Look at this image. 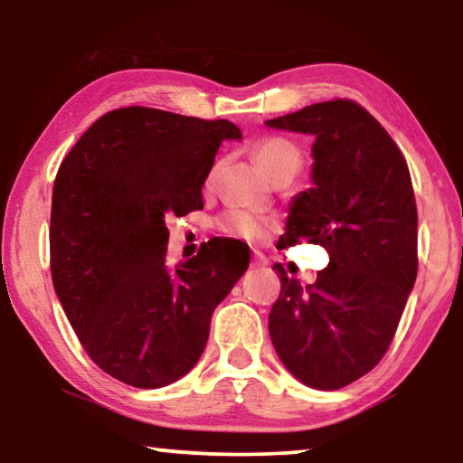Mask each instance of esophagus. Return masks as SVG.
<instances>
[{
	"label": "esophagus",
	"mask_w": 463,
	"mask_h": 463,
	"mask_svg": "<svg viewBox=\"0 0 463 463\" xmlns=\"http://www.w3.org/2000/svg\"><path fill=\"white\" fill-rule=\"evenodd\" d=\"M250 265H253V268H265V265H268V260H265V255L260 253V250H255L253 261H250Z\"/></svg>",
	"instance_id": "1"
}]
</instances>
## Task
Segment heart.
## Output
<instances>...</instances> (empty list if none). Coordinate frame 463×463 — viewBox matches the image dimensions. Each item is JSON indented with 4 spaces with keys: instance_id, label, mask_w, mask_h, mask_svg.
I'll list each match as a JSON object with an SVG mask.
<instances>
[{
    "instance_id": "heart-1",
    "label": "heart",
    "mask_w": 463,
    "mask_h": 463,
    "mask_svg": "<svg viewBox=\"0 0 463 463\" xmlns=\"http://www.w3.org/2000/svg\"><path fill=\"white\" fill-rule=\"evenodd\" d=\"M255 161L260 163L263 174L269 179H276L281 174H298L302 165V155L294 143L286 138L271 137L263 138L253 148ZM271 222L268 218L245 213V210H229L218 218V229L231 234V237L245 241H261Z\"/></svg>"
}]
</instances>
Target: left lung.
Segmentation results:
<instances>
[{"mask_svg": "<svg viewBox=\"0 0 463 463\" xmlns=\"http://www.w3.org/2000/svg\"><path fill=\"white\" fill-rule=\"evenodd\" d=\"M312 143V187L294 195L278 245H323L331 261L300 286L281 265L269 336L286 370L339 390L378 365L417 279V203L409 167L382 124L351 99L265 122Z\"/></svg>", "mask_w": 463, "mask_h": 463, "instance_id": "left-lung-1", "label": "left lung"}]
</instances>
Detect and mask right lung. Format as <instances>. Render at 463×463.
Instances as JSON below:
<instances>
[{
	"label": "right lung",
	"mask_w": 463,
	"mask_h": 463,
	"mask_svg": "<svg viewBox=\"0 0 463 463\" xmlns=\"http://www.w3.org/2000/svg\"><path fill=\"white\" fill-rule=\"evenodd\" d=\"M229 120L155 108L101 116L61 163L52 187L51 273L62 310L101 370L163 388L198 364L210 320L249 268L239 241L213 239L169 268L165 216L202 210V185Z\"/></svg>",
	"instance_id": "right-lung-1"
}]
</instances>
